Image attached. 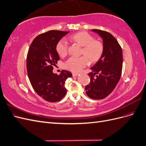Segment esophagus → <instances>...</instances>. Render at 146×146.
<instances>
[{
	"mask_svg": "<svg viewBox=\"0 0 146 146\" xmlns=\"http://www.w3.org/2000/svg\"><path fill=\"white\" fill-rule=\"evenodd\" d=\"M78 76V73H72V76L73 77H77Z\"/></svg>",
	"mask_w": 146,
	"mask_h": 146,
	"instance_id": "esophagus-1",
	"label": "esophagus"
}]
</instances>
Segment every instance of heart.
<instances>
[{
	"label": "heart",
	"instance_id": "heart-1",
	"mask_svg": "<svg viewBox=\"0 0 146 146\" xmlns=\"http://www.w3.org/2000/svg\"><path fill=\"white\" fill-rule=\"evenodd\" d=\"M70 39L83 47L82 54L85 56L80 57L71 56L64 63L65 67L72 72H79L88 64V58L91 62L98 61L103 54V44L98 40H94V38L90 34L85 32H81L72 35ZM68 44L64 39H61L57 43L56 51L60 56H64L68 52Z\"/></svg>",
	"mask_w": 146,
	"mask_h": 146
}]
</instances>
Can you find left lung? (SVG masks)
I'll return each instance as SVG.
<instances>
[{
	"label": "left lung",
	"mask_w": 146,
	"mask_h": 146,
	"mask_svg": "<svg viewBox=\"0 0 146 146\" xmlns=\"http://www.w3.org/2000/svg\"><path fill=\"white\" fill-rule=\"evenodd\" d=\"M103 39L104 52L101 58L88 74L90 83L85 87L86 94L92 99H102L114 90L122 74V51L116 39L105 31L92 29Z\"/></svg>",
	"instance_id": "8db88e82"
}]
</instances>
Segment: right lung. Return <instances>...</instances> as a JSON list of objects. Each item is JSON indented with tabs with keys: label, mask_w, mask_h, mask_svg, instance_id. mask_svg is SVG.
I'll return each instance as SVG.
<instances>
[{
	"label": "right lung",
	"mask_w": 146,
	"mask_h": 146,
	"mask_svg": "<svg viewBox=\"0 0 146 146\" xmlns=\"http://www.w3.org/2000/svg\"><path fill=\"white\" fill-rule=\"evenodd\" d=\"M69 32L50 30L35 38L29 48L27 56V74L33 90L45 100L55 102L66 94V79L72 76L63 70L60 75L53 73L60 56L56 51L57 43Z\"/></svg>",
	"instance_id": "add662e5"
}]
</instances>
